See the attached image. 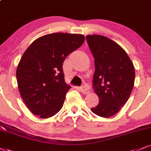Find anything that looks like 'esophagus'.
<instances>
[{"label": "esophagus", "instance_id": "obj_1", "mask_svg": "<svg viewBox=\"0 0 151 151\" xmlns=\"http://www.w3.org/2000/svg\"><path fill=\"white\" fill-rule=\"evenodd\" d=\"M80 90H81V92L84 94H88L89 92H90V90H89V89L85 86L81 87V88H80Z\"/></svg>", "mask_w": 151, "mask_h": 151}]
</instances>
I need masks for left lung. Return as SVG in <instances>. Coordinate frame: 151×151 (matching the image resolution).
Returning <instances> with one entry per match:
<instances>
[{
  "mask_svg": "<svg viewBox=\"0 0 151 151\" xmlns=\"http://www.w3.org/2000/svg\"><path fill=\"white\" fill-rule=\"evenodd\" d=\"M86 38L94 57L93 87L99 99L91 111L102 118H110L119 112L131 94L134 67L127 52L113 40L101 35Z\"/></svg>",
  "mask_w": 151,
  "mask_h": 151,
  "instance_id": "8db88e82",
  "label": "left lung"
}]
</instances>
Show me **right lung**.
I'll return each mask as SVG.
<instances>
[{
  "mask_svg": "<svg viewBox=\"0 0 151 151\" xmlns=\"http://www.w3.org/2000/svg\"><path fill=\"white\" fill-rule=\"evenodd\" d=\"M84 41L82 34L50 33L37 38L24 52L17 68V81L33 114L48 118L60 111L71 88L65 82L63 63Z\"/></svg>",
  "mask_w": 151,
  "mask_h": 151,
  "instance_id": "right-lung-1",
  "label": "right lung"
}]
</instances>
